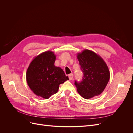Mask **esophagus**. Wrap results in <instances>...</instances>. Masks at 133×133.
<instances>
[{
	"instance_id": "34e87169",
	"label": "esophagus",
	"mask_w": 133,
	"mask_h": 133,
	"mask_svg": "<svg viewBox=\"0 0 133 133\" xmlns=\"http://www.w3.org/2000/svg\"><path fill=\"white\" fill-rule=\"evenodd\" d=\"M73 74H69V79L70 80H73Z\"/></svg>"
}]
</instances>
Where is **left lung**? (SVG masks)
<instances>
[{
	"label": "left lung",
	"mask_w": 133,
	"mask_h": 133,
	"mask_svg": "<svg viewBox=\"0 0 133 133\" xmlns=\"http://www.w3.org/2000/svg\"><path fill=\"white\" fill-rule=\"evenodd\" d=\"M83 73L81 82H75L77 91L86 99L101 94L110 79V71L103 59L95 52L84 49L77 54Z\"/></svg>",
	"instance_id": "8db88e82"
}]
</instances>
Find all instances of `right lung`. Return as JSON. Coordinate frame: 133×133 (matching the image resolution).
I'll return each instance as SVG.
<instances>
[{"label":"right lung","mask_w":133,"mask_h":133,"mask_svg":"<svg viewBox=\"0 0 133 133\" xmlns=\"http://www.w3.org/2000/svg\"><path fill=\"white\" fill-rule=\"evenodd\" d=\"M56 55L46 51L35 57L26 70V80L34 93L44 99H49L58 91L59 85L69 79L61 68L56 66Z\"/></svg>","instance_id":"right-lung-1"}]
</instances>
